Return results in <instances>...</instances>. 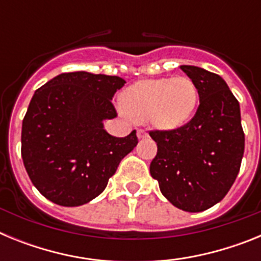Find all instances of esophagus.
I'll return each instance as SVG.
<instances>
[{"mask_svg":"<svg viewBox=\"0 0 261 261\" xmlns=\"http://www.w3.org/2000/svg\"><path fill=\"white\" fill-rule=\"evenodd\" d=\"M137 137L138 138L147 137V132H146V130H145V129H138V130H137Z\"/></svg>","mask_w":261,"mask_h":261,"instance_id":"obj_1","label":"esophagus"}]
</instances>
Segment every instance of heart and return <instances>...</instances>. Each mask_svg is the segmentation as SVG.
<instances>
[{"instance_id": "1", "label": "heart", "mask_w": 261, "mask_h": 261, "mask_svg": "<svg viewBox=\"0 0 261 261\" xmlns=\"http://www.w3.org/2000/svg\"><path fill=\"white\" fill-rule=\"evenodd\" d=\"M197 98L195 82L177 75L138 81L121 94V103L133 119L168 130L184 125L191 119Z\"/></svg>"}]
</instances>
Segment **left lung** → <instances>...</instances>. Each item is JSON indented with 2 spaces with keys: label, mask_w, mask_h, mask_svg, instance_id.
I'll return each instance as SVG.
<instances>
[{
  "label": "left lung",
  "mask_w": 261,
  "mask_h": 261,
  "mask_svg": "<svg viewBox=\"0 0 261 261\" xmlns=\"http://www.w3.org/2000/svg\"><path fill=\"white\" fill-rule=\"evenodd\" d=\"M195 82L200 106L191 121L172 130H151L156 142L151 176L168 201L197 213L212 208L234 184L244 153L241 108L216 73L181 65Z\"/></svg>",
  "instance_id": "8db88e82"
}]
</instances>
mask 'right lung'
<instances>
[{"mask_svg": "<svg viewBox=\"0 0 261 261\" xmlns=\"http://www.w3.org/2000/svg\"><path fill=\"white\" fill-rule=\"evenodd\" d=\"M125 84L116 75L62 73L32 96L22 123V159L36 190L61 206H80L105 191L136 130L114 137L103 121L117 116L111 103Z\"/></svg>", "mask_w": 261, "mask_h": 261, "instance_id": "1", "label": "right lung"}]
</instances>
